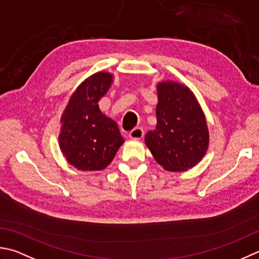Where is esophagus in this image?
<instances>
[{
  "label": "esophagus",
  "instance_id": "obj_1",
  "mask_svg": "<svg viewBox=\"0 0 259 259\" xmlns=\"http://www.w3.org/2000/svg\"><path fill=\"white\" fill-rule=\"evenodd\" d=\"M144 137V130L141 128H135L133 131H130L129 138L133 140H140Z\"/></svg>",
  "mask_w": 259,
  "mask_h": 259
}]
</instances>
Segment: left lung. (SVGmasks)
<instances>
[{"label":"left lung","mask_w":259,"mask_h":259,"mask_svg":"<svg viewBox=\"0 0 259 259\" xmlns=\"http://www.w3.org/2000/svg\"><path fill=\"white\" fill-rule=\"evenodd\" d=\"M156 129L145 137L146 146L165 170L184 171L205 156L210 135L203 110L185 84L171 79L156 85Z\"/></svg>","instance_id":"1"}]
</instances>
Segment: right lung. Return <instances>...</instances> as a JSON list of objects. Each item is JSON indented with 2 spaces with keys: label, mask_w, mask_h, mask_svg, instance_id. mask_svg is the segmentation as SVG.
<instances>
[{
  "label": "right lung",
  "mask_w": 259,
  "mask_h": 259,
  "mask_svg": "<svg viewBox=\"0 0 259 259\" xmlns=\"http://www.w3.org/2000/svg\"><path fill=\"white\" fill-rule=\"evenodd\" d=\"M113 79L112 73L103 70L89 76L74 91L60 118V151L78 170L104 169L124 143L115 121L99 108Z\"/></svg>",
  "instance_id": "add662e5"
}]
</instances>
